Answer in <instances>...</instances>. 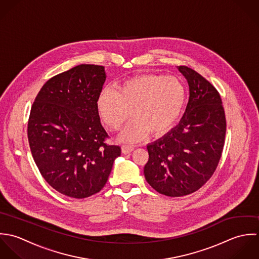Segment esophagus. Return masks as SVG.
I'll list each match as a JSON object with an SVG mask.
<instances>
[{"mask_svg": "<svg viewBox=\"0 0 259 259\" xmlns=\"http://www.w3.org/2000/svg\"><path fill=\"white\" fill-rule=\"evenodd\" d=\"M134 150V146L132 145H123L122 146V152L124 154H129Z\"/></svg>", "mask_w": 259, "mask_h": 259, "instance_id": "obj_1", "label": "esophagus"}]
</instances>
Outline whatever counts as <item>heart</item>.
<instances>
[{
  "label": "heart",
  "instance_id": "heart-1",
  "mask_svg": "<svg viewBox=\"0 0 259 259\" xmlns=\"http://www.w3.org/2000/svg\"><path fill=\"white\" fill-rule=\"evenodd\" d=\"M185 101V87L178 78L144 74L126 80L116 92L103 91L97 108L105 125L112 131L120 130L133 114L135 119L121 139L135 142L148 132L153 136L167 133L179 119Z\"/></svg>",
  "mask_w": 259,
  "mask_h": 259
}]
</instances>
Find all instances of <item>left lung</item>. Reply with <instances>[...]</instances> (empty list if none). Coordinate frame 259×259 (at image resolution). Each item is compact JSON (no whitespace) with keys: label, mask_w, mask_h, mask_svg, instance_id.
<instances>
[{"label":"left lung","mask_w":259,"mask_h":259,"mask_svg":"<svg viewBox=\"0 0 259 259\" xmlns=\"http://www.w3.org/2000/svg\"><path fill=\"white\" fill-rule=\"evenodd\" d=\"M189 85L179 124L147 145L146 181L157 192L180 197L195 192L213 175L224 146L226 120L217 90L196 71L177 67Z\"/></svg>","instance_id":"1"}]
</instances>
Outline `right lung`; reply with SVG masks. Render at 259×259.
Masks as SVG:
<instances>
[{
	"label": "right lung",
	"mask_w": 259,
	"mask_h": 259,
	"mask_svg": "<svg viewBox=\"0 0 259 259\" xmlns=\"http://www.w3.org/2000/svg\"><path fill=\"white\" fill-rule=\"evenodd\" d=\"M103 66L82 64L48 80L33 103L28 139L44 179L58 192L86 198L107 182L121 148L105 142L97 101Z\"/></svg>",
	"instance_id": "right-lung-1"
}]
</instances>
